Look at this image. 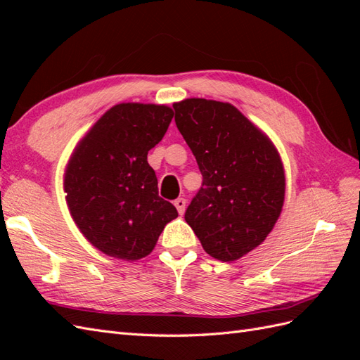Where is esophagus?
I'll list each match as a JSON object with an SVG mask.
<instances>
[{"instance_id":"34e87169","label":"esophagus","mask_w":360,"mask_h":360,"mask_svg":"<svg viewBox=\"0 0 360 360\" xmlns=\"http://www.w3.org/2000/svg\"><path fill=\"white\" fill-rule=\"evenodd\" d=\"M174 205H176L179 214H183L184 210H186V200H184V198H177L176 201H174Z\"/></svg>"}]
</instances>
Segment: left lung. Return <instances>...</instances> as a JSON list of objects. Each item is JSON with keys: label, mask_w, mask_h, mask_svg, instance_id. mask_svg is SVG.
Segmentation results:
<instances>
[{"label": "left lung", "mask_w": 360, "mask_h": 360, "mask_svg": "<svg viewBox=\"0 0 360 360\" xmlns=\"http://www.w3.org/2000/svg\"><path fill=\"white\" fill-rule=\"evenodd\" d=\"M172 108L202 174L184 219L207 254L236 261L266 240L284 205L278 150L231 103L186 99Z\"/></svg>", "instance_id": "left-lung-1"}]
</instances>
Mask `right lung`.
I'll use <instances>...</instances> for the list:
<instances>
[{"label":"right lung","mask_w":360,"mask_h":360,"mask_svg":"<svg viewBox=\"0 0 360 360\" xmlns=\"http://www.w3.org/2000/svg\"><path fill=\"white\" fill-rule=\"evenodd\" d=\"M172 117L165 105H115L73 151L64 174L69 210L86 240L106 255L124 261L147 257L165 225L179 216L159 197L147 162Z\"/></svg>","instance_id":"add662e5"}]
</instances>
